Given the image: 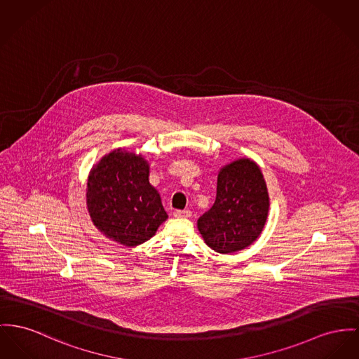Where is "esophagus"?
Wrapping results in <instances>:
<instances>
[{
  "label": "esophagus",
  "instance_id": "obj_1",
  "mask_svg": "<svg viewBox=\"0 0 359 359\" xmlns=\"http://www.w3.org/2000/svg\"><path fill=\"white\" fill-rule=\"evenodd\" d=\"M174 216L175 217H191V212L189 210H177L174 212Z\"/></svg>",
  "mask_w": 359,
  "mask_h": 359
}]
</instances>
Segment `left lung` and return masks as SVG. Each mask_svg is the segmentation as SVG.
Segmentation results:
<instances>
[{
    "instance_id": "8db88e82",
    "label": "left lung",
    "mask_w": 359,
    "mask_h": 359,
    "mask_svg": "<svg viewBox=\"0 0 359 359\" xmlns=\"http://www.w3.org/2000/svg\"><path fill=\"white\" fill-rule=\"evenodd\" d=\"M269 211V194L260 166L241 158L217 174L214 205L197 220L204 242L217 253H234L260 237Z\"/></svg>"
}]
</instances>
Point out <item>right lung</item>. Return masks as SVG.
<instances>
[{
  "mask_svg": "<svg viewBox=\"0 0 359 359\" xmlns=\"http://www.w3.org/2000/svg\"><path fill=\"white\" fill-rule=\"evenodd\" d=\"M143 155L117 148L93 166L87 180V210L96 229L123 246L152 238L168 216L149 184Z\"/></svg>",
  "mask_w": 359,
  "mask_h": 359,
  "instance_id": "1",
  "label": "right lung"
}]
</instances>
